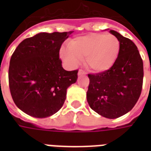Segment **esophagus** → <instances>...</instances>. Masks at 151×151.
Masks as SVG:
<instances>
[{
  "mask_svg": "<svg viewBox=\"0 0 151 151\" xmlns=\"http://www.w3.org/2000/svg\"><path fill=\"white\" fill-rule=\"evenodd\" d=\"M85 74H86V72H85V71H84L83 70H81V69L79 70V71H78V75H85Z\"/></svg>",
  "mask_w": 151,
  "mask_h": 151,
  "instance_id": "obj_1",
  "label": "esophagus"
}]
</instances>
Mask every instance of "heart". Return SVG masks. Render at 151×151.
<instances>
[{"label":"heart","instance_id":"1","mask_svg":"<svg viewBox=\"0 0 151 151\" xmlns=\"http://www.w3.org/2000/svg\"><path fill=\"white\" fill-rule=\"evenodd\" d=\"M68 49L62 48L60 55L71 66L85 59V66L96 73L112 68L119 56L121 43L114 35L92 33L76 37L68 43Z\"/></svg>","mask_w":151,"mask_h":151}]
</instances>
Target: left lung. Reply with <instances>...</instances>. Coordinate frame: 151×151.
<instances>
[{"mask_svg":"<svg viewBox=\"0 0 151 151\" xmlns=\"http://www.w3.org/2000/svg\"><path fill=\"white\" fill-rule=\"evenodd\" d=\"M110 32L121 43L119 56L109 70L88 74L87 101L101 116L114 119L130 111L138 101L143 88V63L130 39L114 30Z\"/></svg>","mask_w":151,"mask_h":151,"instance_id":"left-lung-1","label":"left lung"}]
</instances>
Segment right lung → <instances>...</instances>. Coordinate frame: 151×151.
<instances>
[{
    "instance_id": "right-lung-1",
    "label": "right lung",
    "mask_w": 151,
    "mask_h": 151,
    "mask_svg": "<svg viewBox=\"0 0 151 151\" xmlns=\"http://www.w3.org/2000/svg\"><path fill=\"white\" fill-rule=\"evenodd\" d=\"M73 32L40 33L23 40L13 52L9 88L15 105L27 114L50 117L63 105L66 89L76 82L78 70L63 68L59 50Z\"/></svg>"
}]
</instances>
